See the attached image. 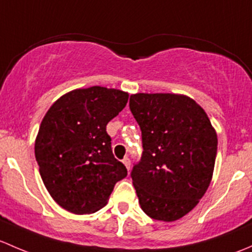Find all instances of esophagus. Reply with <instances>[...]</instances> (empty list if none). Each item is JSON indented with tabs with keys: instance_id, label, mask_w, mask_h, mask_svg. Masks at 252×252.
Returning a JSON list of instances; mask_svg holds the SVG:
<instances>
[{
	"instance_id": "34e87169",
	"label": "esophagus",
	"mask_w": 252,
	"mask_h": 252,
	"mask_svg": "<svg viewBox=\"0 0 252 252\" xmlns=\"http://www.w3.org/2000/svg\"><path fill=\"white\" fill-rule=\"evenodd\" d=\"M123 162H124V165L127 167V170H129V167H131V160H129V158L126 157L125 159L123 160Z\"/></svg>"
}]
</instances>
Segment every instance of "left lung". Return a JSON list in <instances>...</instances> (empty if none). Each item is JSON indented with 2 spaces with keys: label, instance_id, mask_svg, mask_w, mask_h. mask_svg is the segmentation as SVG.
<instances>
[{
  "label": "left lung",
  "instance_id": "1",
  "mask_svg": "<svg viewBox=\"0 0 252 252\" xmlns=\"http://www.w3.org/2000/svg\"><path fill=\"white\" fill-rule=\"evenodd\" d=\"M129 110L142 131L143 153L131 171L142 210L172 222L196 206L209 188L217 134L204 109L187 95L137 93Z\"/></svg>",
  "mask_w": 252,
  "mask_h": 252
}]
</instances>
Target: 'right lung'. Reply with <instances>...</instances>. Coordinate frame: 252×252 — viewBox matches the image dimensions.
Listing matches in <instances>:
<instances>
[{
  "mask_svg": "<svg viewBox=\"0 0 252 252\" xmlns=\"http://www.w3.org/2000/svg\"><path fill=\"white\" fill-rule=\"evenodd\" d=\"M128 93L93 86L59 98L41 123L35 157L48 193L76 215L107 204L116 182L127 176L115 159L107 125L126 107Z\"/></svg>",
  "mask_w": 252,
  "mask_h": 252,
  "instance_id": "1",
  "label": "right lung"
}]
</instances>
